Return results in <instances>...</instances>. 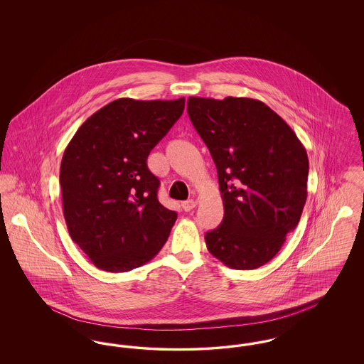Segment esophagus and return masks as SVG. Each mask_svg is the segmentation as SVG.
<instances>
[{
	"label": "esophagus",
	"mask_w": 364,
	"mask_h": 364,
	"mask_svg": "<svg viewBox=\"0 0 364 364\" xmlns=\"http://www.w3.org/2000/svg\"><path fill=\"white\" fill-rule=\"evenodd\" d=\"M196 206V202L193 200V199H190V200H186V202H183L181 203V208H184V211H191L192 208Z\"/></svg>",
	"instance_id": "34e87169"
}]
</instances>
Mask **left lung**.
<instances>
[{
    "mask_svg": "<svg viewBox=\"0 0 364 364\" xmlns=\"http://www.w3.org/2000/svg\"><path fill=\"white\" fill-rule=\"evenodd\" d=\"M187 112L215 164L224 202L221 225L205 235L208 250L230 269H258L277 255L300 221L306 149L258 100L190 97Z\"/></svg>",
    "mask_w": 364,
    "mask_h": 364,
    "instance_id": "8db88e82",
    "label": "left lung"
}]
</instances>
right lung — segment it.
<instances>
[{
  "mask_svg": "<svg viewBox=\"0 0 364 364\" xmlns=\"http://www.w3.org/2000/svg\"><path fill=\"white\" fill-rule=\"evenodd\" d=\"M186 100L120 98L80 125L67 146L60 184L72 240L101 270L129 272L153 259L177 213L164 208L147 156L184 110Z\"/></svg>",
  "mask_w": 364,
  "mask_h": 364,
  "instance_id": "add662e5",
  "label": "right lung"
}]
</instances>
